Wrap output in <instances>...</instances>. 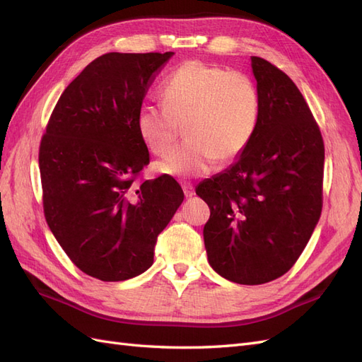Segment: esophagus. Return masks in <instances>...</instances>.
Returning a JSON list of instances; mask_svg holds the SVG:
<instances>
[{
  "label": "esophagus",
  "instance_id": "obj_1",
  "mask_svg": "<svg viewBox=\"0 0 362 362\" xmlns=\"http://www.w3.org/2000/svg\"><path fill=\"white\" fill-rule=\"evenodd\" d=\"M182 190H184L185 198H192V196H194V187H193V184H190V182H184Z\"/></svg>",
  "mask_w": 362,
  "mask_h": 362
}]
</instances>
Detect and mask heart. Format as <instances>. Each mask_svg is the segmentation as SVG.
I'll return each mask as SVG.
<instances>
[{"label": "heart", "mask_w": 362, "mask_h": 362, "mask_svg": "<svg viewBox=\"0 0 362 362\" xmlns=\"http://www.w3.org/2000/svg\"><path fill=\"white\" fill-rule=\"evenodd\" d=\"M164 105L139 107L136 125L145 146L164 154L184 127L185 141L156 163L170 177H198L216 160L231 163L254 139L259 95L250 76L199 60L182 63L161 87Z\"/></svg>", "instance_id": "1"}]
</instances>
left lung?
I'll use <instances>...</instances> for the list:
<instances>
[{
  "label": "left lung",
  "instance_id": "left-lung-1",
  "mask_svg": "<svg viewBox=\"0 0 362 362\" xmlns=\"http://www.w3.org/2000/svg\"><path fill=\"white\" fill-rule=\"evenodd\" d=\"M252 71L259 95L255 136L231 168L196 189L210 206L208 262L243 286L287 273L323 206L325 144L308 104L275 64L252 57Z\"/></svg>",
  "mask_w": 362,
  "mask_h": 362
}]
</instances>
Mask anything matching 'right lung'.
Instances as JSON below:
<instances>
[{
	"instance_id": "obj_1",
	"label": "right lung",
	"mask_w": 362,
	"mask_h": 362,
	"mask_svg": "<svg viewBox=\"0 0 362 362\" xmlns=\"http://www.w3.org/2000/svg\"><path fill=\"white\" fill-rule=\"evenodd\" d=\"M173 52H107L64 89L39 146L43 214L86 275L115 282L154 262L157 237L182 204L172 177L140 180L149 163L136 117Z\"/></svg>"
}]
</instances>
